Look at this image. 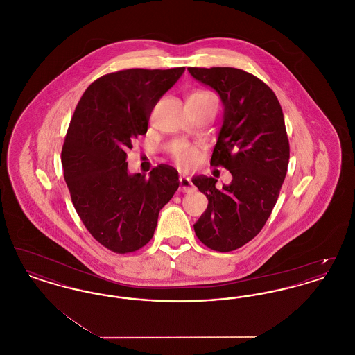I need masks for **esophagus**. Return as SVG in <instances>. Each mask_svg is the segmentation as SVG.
I'll return each instance as SVG.
<instances>
[{
  "mask_svg": "<svg viewBox=\"0 0 355 355\" xmlns=\"http://www.w3.org/2000/svg\"><path fill=\"white\" fill-rule=\"evenodd\" d=\"M180 190L184 191V193H190V191L194 190V185H193V182L189 178L181 177L180 178Z\"/></svg>",
  "mask_w": 355,
  "mask_h": 355,
  "instance_id": "esophagus-1",
  "label": "esophagus"
}]
</instances>
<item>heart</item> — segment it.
<instances>
[{"instance_id": "1", "label": "heart", "mask_w": 355, "mask_h": 355, "mask_svg": "<svg viewBox=\"0 0 355 355\" xmlns=\"http://www.w3.org/2000/svg\"><path fill=\"white\" fill-rule=\"evenodd\" d=\"M189 97H194V98H201V100H206V98H211L214 97L213 94L203 92V90H198L191 93ZM173 158L175 161V164L182 168V169H190L194 166L196 161H197V148L196 146H190V145H180L174 149L173 152Z\"/></svg>"}]
</instances>
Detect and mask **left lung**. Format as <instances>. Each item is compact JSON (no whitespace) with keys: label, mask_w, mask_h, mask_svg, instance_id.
<instances>
[{"label":"left lung","mask_w":355,"mask_h":355,"mask_svg":"<svg viewBox=\"0 0 355 355\" xmlns=\"http://www.w3.org/2000/svg\"><path fill=\"white\" fill-rule=\"evenodd\" d=\"M194 80L216 90L223 119L210 164L233 175L216 187L213 177L191 181L207 198L194 232L207 248L226 253L257 236L279 196L290 148L282 107L274 92L253 74L236 68H187Z\"/></svg>","instance_id":"left-lung-1"}]
</instances>
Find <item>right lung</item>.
<instances>
[{
    "label": "right lung",
    "instance_id": "right-lung-1",
    "mask_svg": "<svg viewBox=\"0 0 355 355\" xmlns=\"http://www.w3.org/2000/svg\"><path fill=\"white\" fill-rule=\"evenodd\" d=\"M184 71L106 74L85 90L70 121L61 161L71 202L89 233L114 253H132L152 239L159 210L180 186L169 165L149 177L130 174L126 152L146 135L154 106Z\"/></svg>",
    "mask_w": 355,
    "mask_h": 355
}]
</instances>
